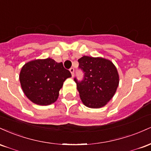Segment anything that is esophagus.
<instances>
[{"label": "esophagus", "instance_id": "1", "mask_svg": "<svg viewBox=\"0 0 151 151\" xmlns=\"http://www.w3.org/2000/svg\"><path fill=\"white\" fill-rule=\"evenodd\" d=\"M70 72H71V74H72V77H73V76H74V68H72H72H70Z\"/></svg>", "mask_w": 151, "mask_h": 151}]
</instances>
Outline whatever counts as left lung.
<instances>
[{"label": "left lung", "mask_w": 151, "mask_h": 151, "mask_svg": "<svg viewBox=\"0 0 151 151\" xmlns=\"http://www.w3.org/2000/svg\"><path fill=\"white\" fill-rule=\"evenodd\" d=\"M78 62L84 72L81 81L74 79L81 101L91 109L104 106L113 98L119 86L116 67L111 61L100 57L83 56Z\"/></svg>", "instance_id": "left-lung-1"}]
</instances>
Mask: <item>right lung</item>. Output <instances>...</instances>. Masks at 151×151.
<instances>
[{
  "mask_svg": "<svg viewBox=\"0 0 151 151\" xmlns=\"http://www.w3.org/2000/svg\"><path fill=\"white\" fill-rule=\"evenodd\" d=\"M70 72L51 58L38 59L22 66L19 79L25 96L32 103L47 106L58 100L59 91Z\"/></svg>",
  "mask_w": 151,
  "mask_h": 151,
  "instance_id": "1",
  "label": "right lung"
}]
</instances>
